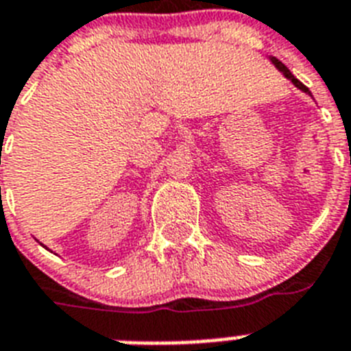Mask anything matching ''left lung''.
<instances>
[{
	"label": "left lung",
	"mask_w": 351,
	"mask_h": 351,
	"mask_svg": "<svg viewBox=\"0 0 351 351\" xmlns=\"http://www.w3.org/2000/svg\"><path fill=\"white\" fill-rule=\"evenodd\" d=\"M270 61L274 62V64H276V68H278L279 72H283V75L287 77V79H289V81H292V82H294V86H298L299 90H301V92H304V93H308V95H312V93H310V90H308V88L304 86V84H303V82H301V81H298V79H295V77L292 75V72H290L289 68L285 66L283 62H281V61H278V59H276V57H270Z\"/></svg>",
	"instance_id": "1"
}]
</instances>
